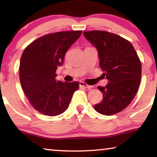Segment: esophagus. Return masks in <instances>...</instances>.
<instances>
[{"mask_svg": "<svg viewBox=\"0 0 157 157\" xmlns=\"http://www.w3.org/2000/svg\"><path fill=\"white\" fill-rule=\"evenodd\" d=\"M79 87H83V88H86V89H91V88H92V86L86 85L85 83L82 82H79Z\"/></svg>", "mask_w": 157, "mask_h": 157, "instance_id": "obj_1", "label": "esophagus"}]
</instances>
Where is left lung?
<instances>
[{
    "label": "left lung",
    "mask_w": 157,
    "mask_h": 157,
    "mask_svg": "<svg viewBox=\"0 0 157 157\" xmlns=\"http://www.w3.org/2000/svg\"><path fill=\"white\" fill-rule=\"evenodd\" d=\"M85 38L98 51L102 75L108 80L98 86L103 94L94 109L104 115H113L125 109L140 85L142 65L131 43L117 35L101 30L84 32Z\"/></svg>",
    "instance_id": "1"
}]
</instances>
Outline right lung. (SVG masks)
Segmentation results:
<instances>
[{
    "label": "right lung",
    "mask_w": 157,
    "mask_h": 157,
    "mask_svg": "<svg viewBox=\"0 0 157 157\" xmlns=\"http://www.w3.org/2000/svg\"><path fill=\"white\" fill-rule=\"evenodd\" d=\"M78 31L58 32L35 40L24 50L20 62V81L32 107L48 116L63 113L69 107L78 82L57 80L67 50L82 34Z\"/></svg>",
    "instance_id": "1"
}]
</instances>
